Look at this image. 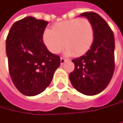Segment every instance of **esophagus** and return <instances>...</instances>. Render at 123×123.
Here are the masks:
<instances>
[{"label": "esophagus", "mask_w": 123, "mask_h": 123, "mask_svg": "<svg viewBox=\"0 0 123 123\" xmlns=\"http://www.w3.org/2000/svg\"><path fill=\"white\" fill-rule=\"evenodd\" d=\"M66 61H67V60H66L65 58H61V63L62 65V64H64V63H65V62Z\"/></svg>", "instance_id": "obj_1"}]
</instances>
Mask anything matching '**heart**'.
<instances>
[{"instance_id":"b5f03b06","label":"heart","mask_w":123,"mask_h":123,"mask_svg":"<svg viewBox=\"0 0 123 123\" xmlns=\"http://www.w3.org/2000/svg\"><path fill=\"white\" fill-rule=\"evenodd\" d=\"M95 31L87 18L73 19L55 24L52 29H45L42 41L46 49L58 54L65 46V54L79 57L89 50L94 43Z\"/></svg>"}]
</instances>
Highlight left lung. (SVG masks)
<instances>
[{
    "label": "left lung",
    "instance_id": "1",
    "mask_svg": "<svg viewBox=\"0 0 123 123\" xmlns=\"http://www.w3.org/2000/svg\"><path fill=\"white\" fill-rule=\"evenodd\" d=\"M93 24L95 38L91 49L73 59L74 70L69 77L74 89L85 95L99 94L108 85L115 70V39L106 21L94 12L80 14Z\"/></svg>",
    "mask_w": 123,
    "mask_h": 123
}]
</instances>
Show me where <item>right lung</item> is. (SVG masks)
Listing matches in <instances>:
<instances>
[{
	"instance_id": "obj_1",
	"label": "right lung",
	"mask_w": 123,
	"mask_h": 123,
	"mask_svg": "<svg viewBox=\"0 0 123 123\" xmlns=\"http://www.w3.org/2000/svg\"><path fill=\"white\" fill-rule=\"evenodd\" d=\"M48 22L27 17L15 22L6 39L11 80L24 95L43 92L50 84L61 58L51 53L42 41Z\"/></svg>"
}]
</instances>
